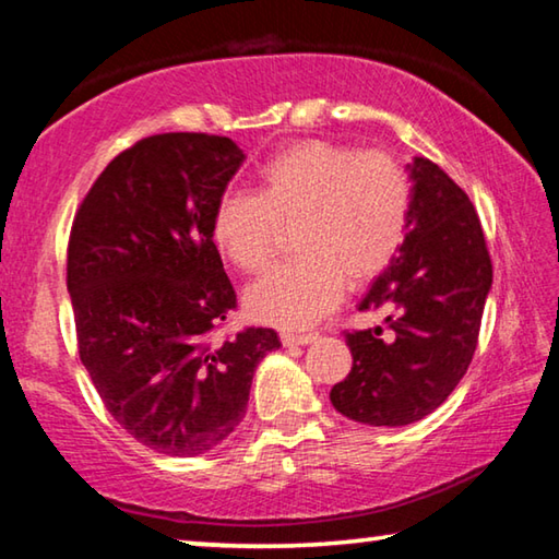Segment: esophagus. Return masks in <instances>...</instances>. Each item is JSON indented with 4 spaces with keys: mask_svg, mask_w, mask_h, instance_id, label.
Returning <instances> with one entry per match:
<instances>
[{
    "mask_svg": "<svg viewBox=\"0 0 559 559\" xmlns=\"http://www.w3.org/2000/svg\"><path fill=\"white\" fill-rule=\"evenodd\" d=\"M313 340H318L316 333H290V330H283L281 333L283 345H310Z\"/></svg>",
    "mask_w": 559,
    "mask_h": 559,
    "instance_id": "34e87169",
    "label": "esophagus"
}]
</instances>
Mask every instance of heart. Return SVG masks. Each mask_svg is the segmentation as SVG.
<instances>
[{"label":"heart","instance_id":"1","mask_svg":"<svg viewBox=\"0 0 559 559\" xmlns=\"http://www.w3.org/2000/svg\"><path fill=\"white\" fill-rule=\"evenodd\" d=\"M261 189L226 192L214 204L212 241L246 273L261 271L281 226H293L298 261L271 269L246 293L263 323L302 328L390 266L409 231L412 182L386 153H359L335 140H300L259 173Z\"/></svg>","mask_w":559,"mask_h":559}]
</instances>
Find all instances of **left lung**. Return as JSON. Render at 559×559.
I'll list each match as a JSON object with an SVG mask.
<instances>
[{
	"instance_id": "left-lung-1",
	"label": "left lung",
	"mask_w": 559,
	"mask_h": 559,
	"mask_svg": "<svg viewBox=\"0 0 559 559\" xmlns=\"http://www.w3.org/2000/svg\"><path fill=\"white\" fill-rule=\"evenodd\" d=\"M409 231L359 310L390 308L386 330L345 333L353 370L330 390L347 419L406 427L456 390L478 345L493 263L468 194L427 157L406 165Z\"/></svg>"
}]
</instances>
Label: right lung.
<instances>
[{"instance_id":"obj_1","label":"right lung","mask_w":559,"mask_h":559,"mask_svg":"<svg viewBox=\"0 0 559 559\" xmlns=\"http://www.w3.org/2000/svg\"><path fill=\"white\" fill-rule=\"evenodd\" d=\"M229 138L163 132L93 182L71 226L79 355L106 409L143 447L200 456L239 427L276 330H214L236 308L212 212L243 163Z\"/></svg>"}]
</instances>
